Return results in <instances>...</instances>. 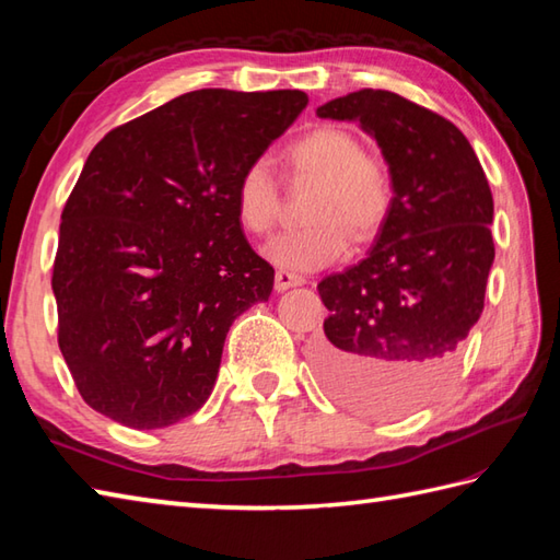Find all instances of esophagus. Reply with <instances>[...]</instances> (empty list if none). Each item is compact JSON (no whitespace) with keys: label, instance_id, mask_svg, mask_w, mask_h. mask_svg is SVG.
<instances>
[{"label":"esophagus","instance_id":"obj_1","mask_svg":"<svg viewBox=\"0 0 560 560\" xmlns=\"http://www.w3.org/2000/svg\"><path fill=\"white\" fill-rule=\"evenodd\" d=\"M305 279L299 277V273H293L289 269H279L277 273H273V289L277 291H287V289H293V287H301Z\"/></svg>","mask_w":560,"mask_h":560}]
</instances>
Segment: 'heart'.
<instances>
[{"instance_id": "1", "label": "heart", "mask_w": 560, "mask_h": 560, "mask_svg": "<svg viewBox=\"0 0 560 560\" xmlns=\"http://www.w3.org/2000/svg\"><path fill=\"white\" fill-rule=\"evenodd\" d=\"M291 180L315 183L305 209L311 221L271 237L267 259L293 271H315L341 259L353 243H365L383 229L395 201V180L387 165L365 153L349 129L315 127L283 149ZM235 217L253 235L273 229L281 211L279 185L261 161L245 165L233 189Z\"/></svg>"}]
</instances>
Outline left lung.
Instances as JSON below:
<instances>
[{"instance_id": "left-lung-1", "label": "left lung", "mask_w": 560, "mask_h": 560, "mask_svg": "<svg viewBox=\"0 0 560 560\" xmlns=\"http://www.w3.org/2000/svg\"><path fill=\"white\" fill-rule=\"evenodd\" d=\"M317 115L375 137L395 201L368 257L317 283L329 317L315 371L353 409L409 413L447 385L481 317L495 257L491 187L467 137L397 93L361 89Z\"/></svg>"}]
</instances>
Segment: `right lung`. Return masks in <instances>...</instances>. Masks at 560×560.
<instances>
[{
	"label": "right lung",
	"instance_id": "1",
	"mask_svg": "<svg viewBox=\"0 0 560 560\" xmlns=\"http://www.w3.org/2000/svg\"><path fill=\"white\" fill-rule=\"evenodd\" d=\"M307 105L303 91L201 89L110 129L62 211L57 341L83 401L139 431L201 409L233 319L273 269L233 189Z\"/></svg>",
	"mask_w": 560,
	"mask_h": 560
}]
</instances>
